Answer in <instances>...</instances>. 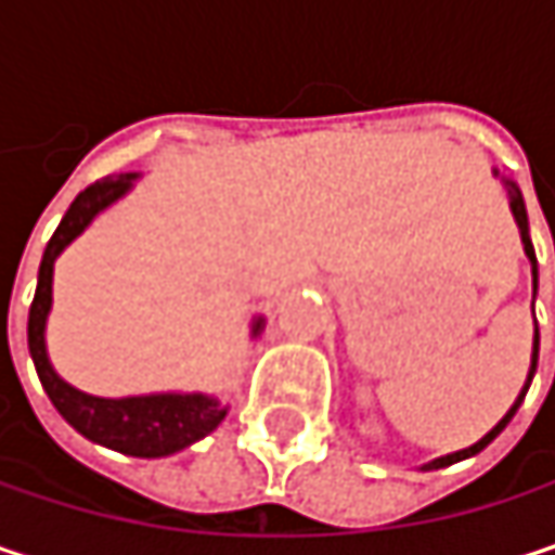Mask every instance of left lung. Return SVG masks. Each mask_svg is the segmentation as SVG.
<instances>
[{
  "mask_svg": "<svg viewBox=\"0 0 555 555\" xmlns=\"http://www.w3.org/2000/svg\"><path fill=\"white\" fill-rule=\"evenodd\" d=\"M495 176H499V169H495ZM504 185H507V195H511V211H514V221H517V228H520V241H524V254H527V260H530V267H533V292H537V254H533V244H530V234H527V208H524V195H520V189L511 182V179H504ZM537 353H540V327L533 331V357H530V373H527V383L520 388V395H517V401L507 408V414L501 417L499 424L479 440V443H473V447H466V450H456V453H450V456H440V460H434V463H424L421 469H443V466H453V463H460V460H469V456H476V453H482L495 437H499L501 430L507 427V421L514 417V411L520 408V401H524V395H527V388H530V379H533V373H537Z\"/></svg>",
  "mask_w": 555,
  "mask_h": 555,
  "instance_id": "left-lung-1",
  "label": "left lung"
}]
</instances>
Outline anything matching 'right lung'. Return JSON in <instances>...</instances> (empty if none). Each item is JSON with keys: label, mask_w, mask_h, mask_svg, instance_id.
Masks as SVG:
<instances>
[{"label": "right lung", "mask_w": 555, "mask_h": 555, "mask_svg": "<svg viewBox=\"0 0 555 555\" xmlns=\"http://www.w3.org/2000/svg\"><path fill=\"white\" fill-rule=\"evenodd\" d=\"M138 172H121L115 179H99L89 189H82L73 205L66 208L63 221L56 224L54 237L48 241L41 270H38V288L28 311V350L38 370V379L63 414L69 427H76L86 440L102 443L108 450L157 460L192 447L195 440L208 437L228 414V408L202 391H157V395H131V398H99L86 395L69 383H63L48 360L44 327L51 314V292H54V260L63 254L66 244H73L99 211H105L112 202H118L131 185ZM263 327V318L254 321L250 337H257Z\"/></svg>", "instance_id": "add662e5"}]
</instances>
